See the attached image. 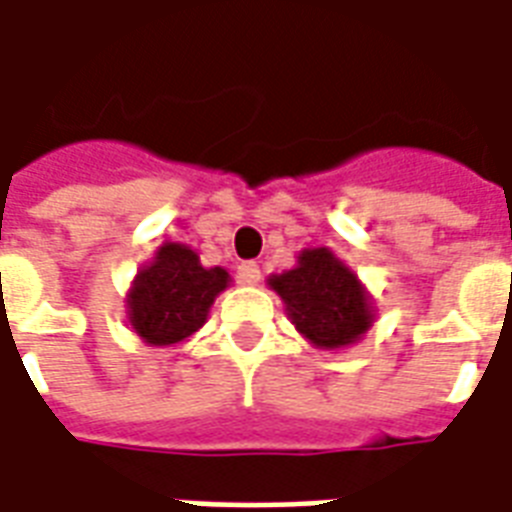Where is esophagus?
I'll list each match as a JSON object with an SVG mask.
<instances>
[{
	"label": "esophagus",
	"mask_w": 512,
	"mask_h": 512,
	"mask_svg": "<svg viewBox=\"0 0 512 512\" xmlns=\"http://www.w3.org/2000/svg\"><path fill=\"white\" fill-rule=\"evenodd\" d=\"M238 280L244 282V285H257L260 282V266H257L255 260H246L238 266Z\"/></svg>",
	"instance_id": "34e87169"
}]
</instances>
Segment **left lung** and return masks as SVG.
I'll use <instances>...</instances> for the list:
<instances>
[{
	"label": "left lung",
	"instance_id": "8db88e82",
	"mask_svg": "<svg viewBox=\"0 0 512 512\" xmlns=\"http://www.w3.org/2000/svg\"><path fill=\"white\" fill-rule=\"evenodd\" d=\"M288 316L305 338L338 349L371 327V307L357 277L330 249H307L299 266L271 280Z\"/></svg>",
	"mask_w": 512,
	"mask_h": 512
}]
</instances>
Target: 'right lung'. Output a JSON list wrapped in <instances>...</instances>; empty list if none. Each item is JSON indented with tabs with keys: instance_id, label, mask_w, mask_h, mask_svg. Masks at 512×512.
<instances>
[{
	"instance_id": "right-lung-1",
	"label": "right lung",
	"mask_w": 512,
	"mask_h": 512,
	"mask_svg": "<svg viewBox=\"0 0 512 512\" xmlns=\"http://www.w3.org/2000/svg\"><path fill=\"white\" fill-rule=\"evenodd\" d=\"M230 282L224 268H202L194 249L160 246L155 263L138 271L130 293V324L146 343L166 346L205 324L207 310Z\"/></svg>"
}]
</instances>
